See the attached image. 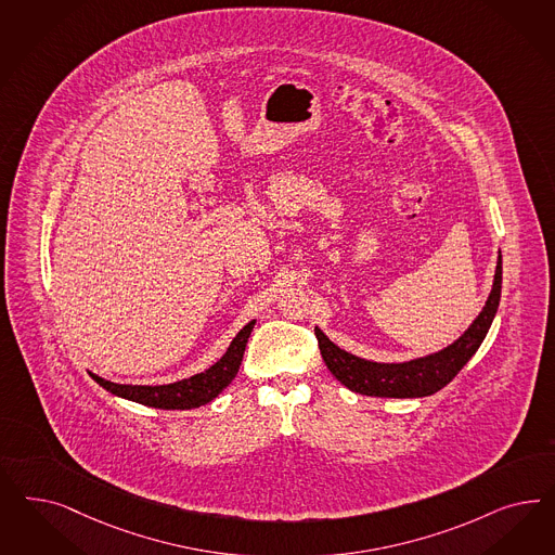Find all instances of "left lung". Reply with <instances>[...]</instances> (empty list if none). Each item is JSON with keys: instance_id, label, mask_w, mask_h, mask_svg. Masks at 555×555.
Returning <instances> with one entry per match:
<instances>
[{"instance_id": "left-lung-1", "label": "left lung", "mask_w": 555, "mask_h": 555, "mask_svg": "<svg viewBox=\"0 0 555 555\" xmlns=\"http://www.w3.org/2000/svg\"><path fill=\"white\" fill-rule=\"evenodd\" d=\"M501 289L502 255L499 250L494 282L486 305L464 333L453 343H449L448 347L435 353H427L423 358L386 363V361L359 358L340 349L337 343H333L322 333V328L314 326L322 359L331 370V374L351 392L379 396V398H423V396L439 392L453 377L457 376V372L482 345L501 305Z\"/></svg>"}]
</instances>
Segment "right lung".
<instances>
[{"label":"right lung","mask_w":555,"mask_h":555,"mask_svg":"<svg viewBox=\"0 0 555 555\" xmlns=\"http://www.w3.org/2000/svg\"><path fill=\"white\" fill-rule=\"evenodd\" d=\"M255 321L247 322L236 337L231 340L227 353L216 361L215 365H210L208 370L199 372L196 376L179 379L173 384H162V386H132V384H116L109 382L98 374L90 376L106 388L107 392L125 398L130 402H139L144 406H153V409H163V411H188V409H197L204 406L208 402H212L218 393L222 392L234 376L238 374L243 353L247 347L250 333H253Z\"/></svg>","instance_id":"add662e5"}]
</instances>
